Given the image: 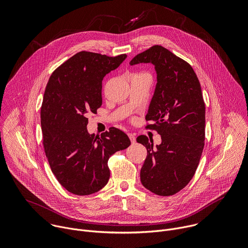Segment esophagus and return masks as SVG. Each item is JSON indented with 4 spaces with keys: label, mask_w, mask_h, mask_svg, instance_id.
<instances>
[{
    "label": "esophagus",
    "mask_w": 248,
    "mask_h": 248,
    "mask_svg": "<svg viewBox=\"0 0 248 248\" xmlns=\"http://www.w3.org/2000/svg\"><path fill=\"white\" fill-rule=\"evenodd\" d=\"M128 137H129V139H130V141H131V143H134L135 141H136V138H135L134 134H132V133H128Z\"/></svg>",
    "instance_id": "esophagus-1"
}]
</instances>
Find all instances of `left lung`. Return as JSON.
<instances>
[{
    "label": "left lung",
    "mask_w": 248,
    "mask_h": 248,
    "mask_svg": "<svg viewBox=\"0 0 248 248\" xmlns=\"http://www.w3.org/2000/svg\"><path fill=\"white\" fill-rule=\"evenodd\" d=\"M152 62L157 85L145 120V128L161 134L153 148L145 135L136 138L147 149L140 170L141 184L160 196H170L193 178L205 144V103L191 65L160 45L136 55L130 64Z\"/></svg>",
    "instance_id": "1"
}]
</instances>
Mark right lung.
<instances>
[{
	"instance_id": "obj_1",
	"label": "right lung",
	"mask_w": 248,
	"mask_h": 248,
	"mask_svg": "<svg viewBox=\"0 0 248 248\" xmlns=\"http://www.w3.org/2000/svg\"><path fill=\"white\" fill-rule=\"evenodd\" d=\"M126 58L81 51L50 77L41 106L43 146L58 182L76 195L102 189L110 179L109 158L130 145L128 136L110 127L101 135L87 131L89 113L102 105V80Z\"/></svg>"
}]
</instances>
